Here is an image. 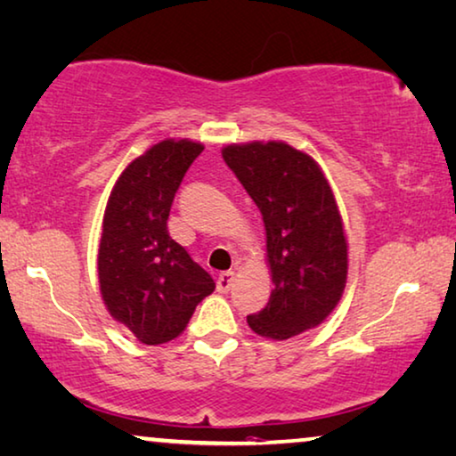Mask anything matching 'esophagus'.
I'll list each match as a JSON object with an SVG mask.
<instances>
[{
	"mask_svg": "<svg viewBox=\"0 0 456 456\" xmlns=\"http://www.w3.org/2000/svg\"><path fill=\"white\" fill-rule=\"evenodd\" d=\"M234 285V271H224L218 277V291L220 293H228L230 287Z\"/></svg>",
	"mask_w": 456,
	"mask_h": 456,
	"instance_id": "1",
	"label": "esophagus"
}]
</instances>
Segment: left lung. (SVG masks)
<instances>
[{
	"mask_svg": "<svg viewBox=\"0 0 456 456\" xmlns=\"http://www.w3.org/2000/svg\"><path fill=\"white\" fill-rule=\"evenodd\" d=\"M222 157L261 209L267 234L273 291L247 318L252 332L287 340L320 326L348 275L345 224L320 165L281 140L228 144Z\"/></svg>",
	"mask_w": 456,
	"mask_h": 456,
	"instance_id": "8db88e82",
	"label": "left lung"
}]
</instances>
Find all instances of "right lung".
Segmentation results:
<instances>
[{
    "instance_id": "add662e5",
    "label": "right lung",
    "mask_w": 456,
    "mask_h": 456,
    "mask_svg": "<svg viewBox=\"0 0 456 456\" xmlns=\"http://www.w3.org/2000/svg\"><path fill=\"white\" fill-rule=\"evenodd\" d=\"M204 144L167 138L126 167L111 189L97 250V279L110 316L142 342L185 330L214 279L167 230L175 193Z\"/></svg>"
}]
</instances>
